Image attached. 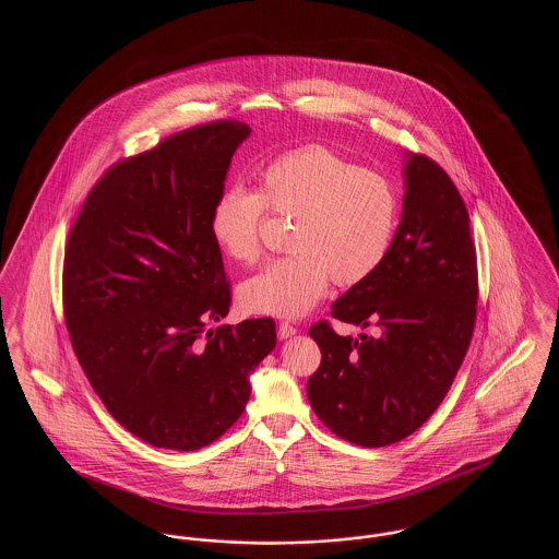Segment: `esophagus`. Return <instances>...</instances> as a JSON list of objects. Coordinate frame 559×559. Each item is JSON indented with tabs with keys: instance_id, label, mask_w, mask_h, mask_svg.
I'll list each match as a JSON object with an SVG mask.
<instances>
[{
	"instance_id": "34e87169",
	"label": "esophagus",
	"mask_w": 559,
	"mask_h": 559,
	"mask_svg": "<svg viewBox=\"0 0 559 559\" xmlns=\"http://www.w3.org/2000/svg\"><path fill=\"white\" fill-rule=\"evenodd\" d=\"M295 333H297V326H293L289 322H281V324H278V337H281V340L293 337Z\"/></svg>"
}]
</instances>
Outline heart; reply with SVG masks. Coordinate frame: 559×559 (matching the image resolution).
I'll return each mask as SVG.
<instances>
[{"mask_svg": "<svg viewBox=\"0 0 559 559\" xmlns=\"http://www.w3.org/2000/svg\"><path fill=\"white\" fill-rule=\"evenodd\" d=\"M266 212L292 217V251L251 276L240 299L249 312L297 319L319 304L331 278L347 287L379 267L394 239L399 194L385 176L324 146L297 148L267 165L258 192L228 188L217 197V247L239 264L258 262Z\"/></svg>", "mask_w": 559, "mask_h": 559, "instance_id": "1", "label": "heart"}]
</instances>
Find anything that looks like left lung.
<instances>
[{
	"label": "left lung",
	"mask_w": 559,
	"mask_h": 559,
	"mask_svg": "<svg viewBox=\"0 0 559 559\" xmlns=\"http://www.w3.org/2000/svg\"><path fill=\"white\" fill-rule=\"evenodd\" d=\"M404 180L402 219L383 262L331 310L379 333L354 340L329 320L310 326L322 358L308 400L333 433L367 449L396 444L433 415L478 312L476 245L451 176L426 155H408Z\"/></svg>",
	"instance_id": "1"
}]
</instances>
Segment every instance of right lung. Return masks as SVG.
Instances as JSON below:
<instances>
[{
    "label": "right lung",
    "mask_w": 559,
    "mask_h": 559,
    "mask_svg": "<svg viewBox=\"0 0 559 559\" xmlns=\"http://www.w3.org/2000/svg\"><path fill=\"white\" fill-rule=\"evenodd\" d=\"M249 128L219 119L117 160L69 233L62 308L108 413L140 440L199 451L233 426L249 374L276 346L272 319H224L233 292L212 212Z\"/></svg>",
    "instance_id": "add662e5"
}]
</instances>
